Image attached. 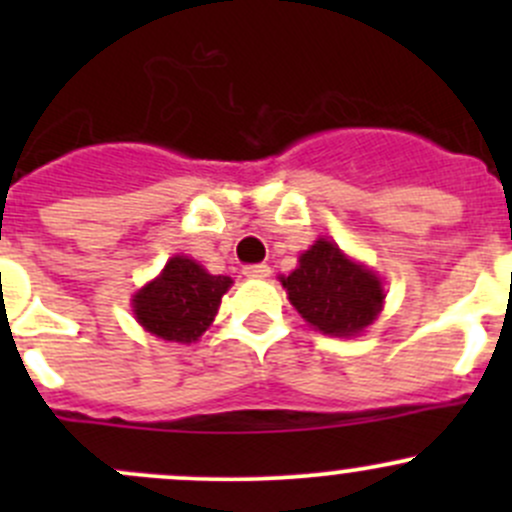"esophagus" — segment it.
Returning <instances> with one entry per match:
<instances>
[{
	"instance_id": "esophagus-1",
	"label": "esophagus",
	"mask_w": 512,
	"mask_h": 512,
	"mask_svg": "<svg viewBox=\"0 0 512 512\" xmlns=\"http://www.w3.org/2000/svg\"><path fill=\"white\" fill-rule=\"evenodd\" d=\"M270 265H265V262H257V265H247L245 270H242V275L245 277H270Z\"/></svg>"
}]
</instances>
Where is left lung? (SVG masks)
<instances>
[{"instance_id":"1","label":"left lung","mask_w":512,"mask_h":512,"mask_svg":"<svg viewBox=\"0 0 512 512\" xmlns=\"http://www.w3.org/2000/svg\"><path fill=\"white\" fill-rule=\"evenodd\" d=\"M292 307L319 332L354 337L381 312L379 277L347 260L334 242L317 240L289 277H282Z\"/></svg>"}]
</instances>
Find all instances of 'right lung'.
Masks as SVG:
<instances>
[{
  "mask_svg": "<svg viewBox=\"0 0 512 512\" xmlns=\"http://www.w3.org/2000/svg\"><path fill=\"white\" fill-rule=\"evenodd\" d=\"M230 277L208 275L198 262L173 257L163 275L133 299L138 322L168 342H195L218 314Z\"/></svg>",
  "mask_w": 512,
  "mask_h": 512,
  "instance_id": "obj_1",
  "label": "right lung"
}]
</instances>
